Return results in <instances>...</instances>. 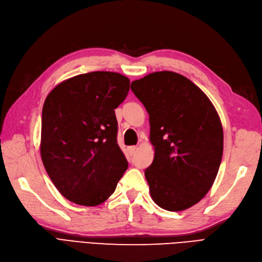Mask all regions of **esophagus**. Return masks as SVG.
Returning <instances> with one entry per match:
<instances>
[{
	"label": "esophagus",
	"instance_id": "esophagus-1",
	"mask_svg": "<svg viewBox=\"0 0 262 262\" xmlns=\"http://www.w3.org/2000/svg\"><path fill=\"white\" fill-rule=\"evenodd\" d=\"M137 151V146H129L128 147V152H129V154L131 155V157H132V155L134 154V152H136Z\"/></svg>",
	"mask_w": 262,
	"mask_h": 262
}]
</instances>
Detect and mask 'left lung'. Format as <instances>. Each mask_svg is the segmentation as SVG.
Returning <instances> with one entry per match:
<instances>
[{"mask_svg":"<svg viewBox=\"0 0 262 262\" xmlns=\"http://www.w3.org/2000/svg\"><path fill=\"white\" fill-rule=\"evenodd\" d=\"M150 121L154 159L145 172L153 202L181 211L202 201L221 165V118L204 91L186 77L155 72L131 83Z\"/></svg>","mask_w":262,"mask_h":262,"instance_id":"obj_1","label":"left lung"}]
</instances>
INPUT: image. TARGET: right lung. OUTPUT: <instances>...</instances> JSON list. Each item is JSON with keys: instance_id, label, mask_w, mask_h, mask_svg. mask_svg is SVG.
Masks as SVG:
<instances>
[{"instance_id": "obj_1", "label": "right lung", "mask_w": 262, "mask_h": 262, "mask_svg": "<svg viewBox=\"0 0 262 262\" xmlns=\"http://www.w3.org/2000/svg\"><path fill=\"white\" fill-rule=\"evenodd\" d=\"M130 79L112 72L77 75L58 83L45 99L40 157L58 192L81 206H97L114 194L128 168L117 144L115 109Z\"/></svg>"}]
</instances>
